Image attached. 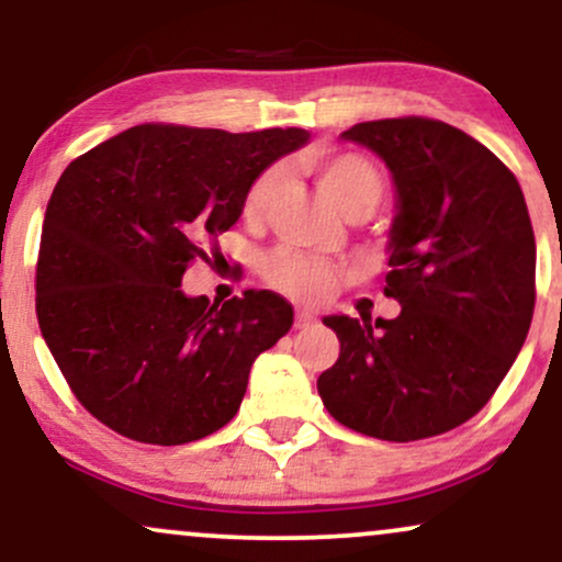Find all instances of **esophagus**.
I'll use <instances>...</instances> for the list:
<instances>
[{
	"mask_svg": "<svg viewBox=\"0 0 562 562\" xmlns=\"http://www.w3.org/2000/svg\"><path fill=\"white\" fill-rule=\"evenodd\" d=\"M314 322H317V317H314L312 312H303V308L295 312V327H299V330H306V327H312Z\"/></svg>",
	"mask_w": 562,
	"mask_h": 562,
	"instance_id": "obj_1",
	"label": "esophagus"
}]
</instances>
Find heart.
I'll list each match as a JSON object with an SVG mask.
<instances>
[{"label": "heart", "instance_id": "heart-1", "mask_svg": "<svg viewBox=\"0 0 562 562\" xmlns=\"http://www.w3.org/2000/svg\"><path fill=\"white\" fill-rule=\"evenodd\" d=\"M303 166L317 177L322 190L338 203L348 216H367L385 195V177L362 153L325 150L303 158ZM282 184L280 166H267L250 179L243 192V218L256 224L267 216L269 205ZM261 274L274 290L295 301H322L335 288L344 269L330 259L303 254L299 248L280 245L261 261Z\"/></svg>", "mask_w": 562, "mask_h": 562}]
</instances>
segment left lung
Returning <instances> with one entry per match:
<instances>
[{"instance_id": "left-lung-1", "label": "left lung", "mask_w": 562, "mask_h": 562, "mask_svg": "<svg viewBox=\"0 0 562 562\" xmlns=\"http://www.w3.org/2000/svg\"><path fill=\"white\" fill-rule=\"evenodd\" d=\"M346 139L393 173L398 214L383 293L396 319L325 317L338 362L317 380L357 434L420 441L486 406L524 346L537 301V240L515 173L479 139L423 115L364 121Z\"/></svg>"}]
</instances>
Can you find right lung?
I'll return each instance as SVG.
<instances>
[{
	"mask_svg": "<svg viewBox=\"0 0 562 562\" xmlns=\"http://www.w3.org/2000/svg\"><path fill=\"white\" fill-rule=\"evenodd\" d=\"M306 139L139 124L63 171L44 214L36 317L89 415L158 447L237 415L250 364L290 330L293 306L272 290L211 303L179 285L240 218L250 179Z\"/></svg>",
	"mask_w": 562,
	"mask_h": 562,
	"instance_id": "1",
	"label": "right lung"
}]
</instances>
